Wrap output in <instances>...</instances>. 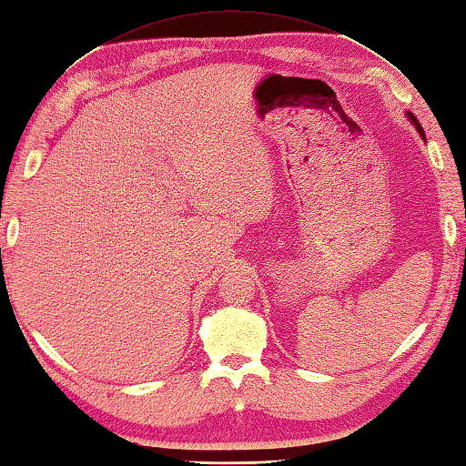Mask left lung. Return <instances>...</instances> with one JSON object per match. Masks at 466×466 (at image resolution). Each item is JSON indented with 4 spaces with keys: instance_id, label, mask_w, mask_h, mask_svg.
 <instances>
[{
    "instance_id": "left-lung-1",
    "label": "left lung",
    "mask_w": 466,
    "mask_h": 466,
    "mask_svg": "<svg viewBox=\"0 0 466 466\" xmlns=\"http://www.w3.org/2000/svg\"><path fill=\"white\" fill-rule=\"evenodd\" d=\"M409 117H410V119H412V123H415V126H417V131L420 133V137H422V139H425V131H422V127H420V123H419V121L415 119V116H410V113H409Z\"/></svg>"
}]
</instances>
